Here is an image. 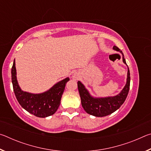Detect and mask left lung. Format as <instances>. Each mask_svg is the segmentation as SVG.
Here are the masks:
<instances>
[{
	"instance_id": "left-lung-1",
	"label": "left lung",
	"mask_w": 151,
	"mask_h": 151,
	"mask_svg": "<svg viewBox=\"0 0 151 151\" xmlns=\"http://www.w3.org/2000/svg\"><path fill=\"white\" fill-rule=\"evenodd\" d=\"M112 48L113 50L119 51L121 53L122 56V62L127 66L122 51L116 46H114ZM130 81H131L130 71L128 67L127 82L124 88L116 95L106 97H94L92 96L89 91L86 88L85 86L81 81H78V89L81 99L82 106L83 107L84 110L91 115L97 117H103L109 115L118 110L126 100L129 91Z\"/></svg>"
}]
</instances>
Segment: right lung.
<instances>
[{"mask_svg":"<svg viewBox=\"0 0 151 151\" xmlns=\"http://www.w3.org/2000/svg\"><path fill=\"white\" fill-rule=\"evenodd\" d=\"M11 76L14 93L18 102L27 112L40 118L52 115L57 111L66 84L70 80L69 78L66 77L41 93L24 91L20 88L17 81L15 59L11 69Z\"/></svg>","mask_w":151,"mask_h":151,"instance_id":"obj_1","label":"right lung"}]
</instances>
